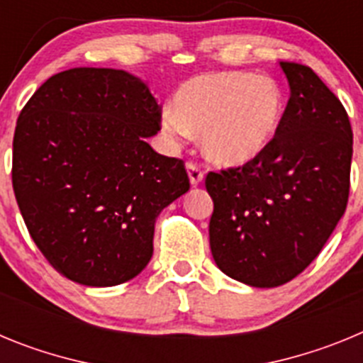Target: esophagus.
Listing matches in <instances>:
<instances>
[{
    "mask_svg": "<svg viewBox=\"0 0 363 363\" xmlns=\"http://www.w3.org/2000/svg\"><path fill=\"white\" fill-rule=\"evenodd\" d=\"M187 172H189V179H191V185H200L201 179H203V171H201V167L198 165L196 162H189L187 163Z\"/></svg>",
    "mask_w": 363,
    "mask_h": 363,
    "instance_id": "esophagus-1",
    "label": "esophagus"
}]
</instances>
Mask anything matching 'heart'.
I'll use <instances>...</instances> for the list:
<instances>
[{
    "mask_svg": "<svg viewBox=\"0 0 363 363\" xmlns=\"http://www.w3.org/2000/svg\"><path fill=\"white\" fill-rule=\"evenodd\" d=\"M284 116V91L269 76L209 72L179 86L172 108L163 111L162 127L174 140L201 134L207 158L236 167L274 142Z\"/></svg>",
    "mask_w": 363,
    "mask_h": 363,
    "instance_id": "heart-1",
    "label": "heart"
}]
</instances>
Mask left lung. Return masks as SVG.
<instances>
[{
	"mask_svg": "<svg viewBox=\"0 0 363 363\" xmlns=\"http://www.w3.org/2000/svg\"><path fill=\"white\" fill-rule=\"evenodd\" d=\"M291 86L274 142L252 162L209 172L211 252L227 277L278 287L313 262L344 216L351 187L347 112L307 65L280 62Z\"/></svg>",
	"mask_w": 363,
	"mask_h": 363,
	"instance_id": "left-lung-1",
	"label": "left lung"
}]
</instances>
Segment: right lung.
I'll return each mask as SVG.
<instances>
[{"label":"right lung","instance_id":"right-lung-1","mask_svg":"<svg viewBox=\"0 0 363 363\" xmlns=\"http://www.w3.org/2000/svg\"><path fill=\"white\" fill-rule=\"evenodd\" d=\"M160 120L142 79L94 67L54 74L19 114L16 201L38 249L69 280L112 287L152 258L156 218L191 187L184 160L145 142Z\"/></svg>","mask_w":363,"mask_h":363}]
</instances>
